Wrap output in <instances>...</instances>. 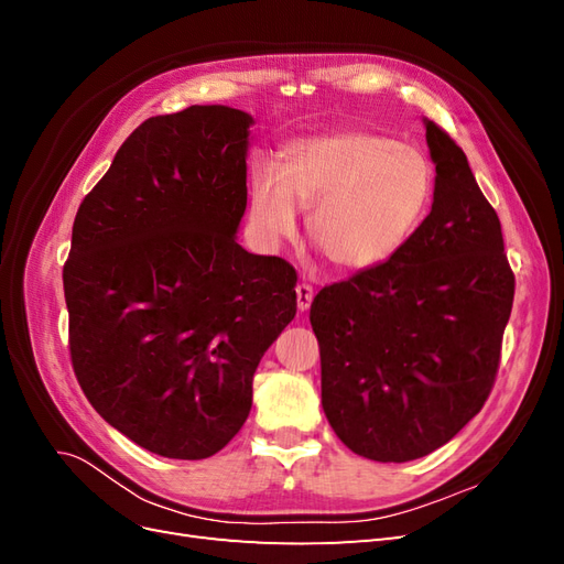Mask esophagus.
Wrapping results in <instances>:
<instances>
[{
  "mask_svg": "<svg viewBox=\"0 0 564 564\" xmlns=\"http://www.w3.org/2000/svg\"><path fill=\"white\" fill-rule=\"evenodd\" d=\"M313 286L311 284H299L296 286V308L301 311V313H305L311 308V303H313Z\"/></svg>",
  "mask_w": 564,
  "mask_h": 564,
  "instance_id": "1",
  "label": "esophagus"
}]
</instances>
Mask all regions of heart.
I'll return each instance as SVG.
<instances>
[{"mask_svg": "<svg viewBox=\"0 0 564 564\" xmlns=\"http://www.w3.org/2000/svg\"><path fill=\"white\" fill-rule=\"evenodd\" d=\"M431 166L419 150L377 133L336 131L289 145L280 164L251 169L249 214L265 245L289 240L299 209L332 268L367 272L395 256L431 197Z\"/></svg>", "mask_w": 564, "mask_h": 564, "instance_id": "b5f03b06", "label": "heart"}]
</instances>
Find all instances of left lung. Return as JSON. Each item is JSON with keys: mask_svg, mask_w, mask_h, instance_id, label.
<instances>
[{"mask_svg": "<svg viewBox=\"0 0 564 564\" xmlns=\"http://www.w3.org/2000/svg\"><path fill=\"white\" fill-rule=\"evenodd\" d=\"M423 124L431 214L390 261L311 305L324 414L350 452L381 464L435 452L480 412L516 294L499 216L464 150Z\"/></svg>", "mask_w": 564, "mask_h": 564, "instance_id": "obj_1", "label": "left lung"}]
</instances>
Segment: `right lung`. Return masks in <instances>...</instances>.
Returning a JSON list of instances; mask_svg holds the SVG:
<instances>
[{"mask_svg":"<svg viewBox=\"0 0 564 564\" xmlns=\"http://www.w3.org/2000/svg\"><path fill=\"white\" fill-rule=\"evenodd\" d=\"M253 117H150L82 199L63 268L75 377L96 412L166 458L242 429L263 352L296 315V270L237 245Z\"/></svg>","mask_w":564,"mask_h":564,"instance_id":"right-lung-1","label":"right lung"}]
</instances>
